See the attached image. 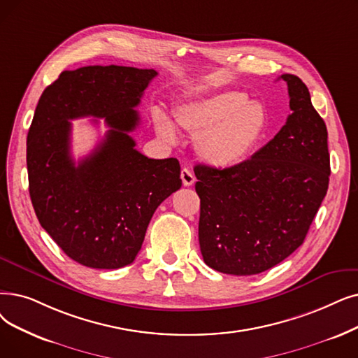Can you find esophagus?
I'll return each mask as SVG.
<instances>
[{
    "label": "esophagus",
    "mask_w": 358,
    "mask_h": 358,
    "mask_svg": "<svg viewBox=\"0 0 358 358\" xmlns=\"http://www.w3.org/2000/svg\"><path fill=\"white\" fill-rule=\"evenodd\" d=\"M181 180H182V184L185 185V187H190V185H193L194 181H196L193 173H192L190 169H187V168H182L181 169Z\"/></svg>",
    "instance_id": "esophagus-1"
}]
</instances>
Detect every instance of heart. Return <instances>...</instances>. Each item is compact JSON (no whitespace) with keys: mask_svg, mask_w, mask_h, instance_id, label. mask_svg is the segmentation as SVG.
Listing matches in <instances>:
<instances>
[{"mask_svg":"<svg viewBox=\"0 0 358 358\" xmlns=\"http://www.w3.org/2000/svg\"><path fill=\"white\" fill-rule=\"evenodd\" d=\"M153 124L168 142L177 141L176 127L155 110ZM178 127L194 137L197 157L213 168H231L250 158L269 129L266 108L243 90H224L180 105Z\"/></svg>","mask_w":358,"mask_h":358,"instance_id":"b5f03b06","label":"heart"}]
</instances>
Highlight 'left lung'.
<instances>
[{
  "mask_svg": "<svg viewBox=\"0 0 358 358\" xmlns=\"http://www.w3.org/2000/svg\"><path fill=\"white\" fill-rule=\"evenodd\" d=\"M291 114L250 159L231 168L196 165L199 244L206 265L256 275L304 243L328 192V130L300 77L282 74Z\"/></svg>",
  "mask_w": 358,
  "mask_h": 358,
  "instance_id": "8db88e82",
  "label": "left lung"
}]
</instances>
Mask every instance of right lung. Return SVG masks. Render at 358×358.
I'll use <instances>...</instances> for the list:
<instances>
[{
    "label": "right lung",
    "instance_id": "1",
    "mask_svg": "<svg viewBox=\"0 0 358 358\" xmlns=\"http://www.w3.org/2000/svg\"><path fill=\"white\" fill-rule=\"evenodd\" d=\"M157 71L87 66L46 87L27 133L29 193L42 228L70 259L93 269L127 266L162 201L181 187L176 158L150 159L130 133ZM103 117L104 141L76 164L70 119ZM95 122H98L95 120Z\"/></svg>",
    "mask_w": 358,
    "mask_h": 358
}]
</instances>
